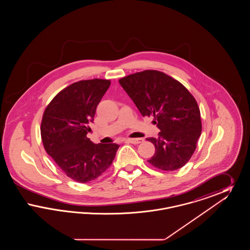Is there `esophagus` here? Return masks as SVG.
Listing matches in <instances>:
<instances>
[{"mask_svg": "<svg viewBox=\"0 0 250 250\" xmlns=\"http://www.w3.org/2000/svg\"><path fill=\"white\" fill-rule=\"evenodd\" d=\"M126 142L132 143V144H139V143H143V139H127Z\"/></svg>", "mask_w": 250, "mask_h": 250, "instance_id": "1", "label": "esophagus"}]
</instances>
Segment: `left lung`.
<instances>
[{"label":"left lung","instance_id":"obj_1","mask_svg":"<svg viewBox=\"0 0 250 250\" xmlns=\"http://www.w3.org/2000/svg\"><path fill=\"white\" fill-rule=\"evenodd\" d=\"M143 116H154L158 137L148 138L155 155L148 160L162 170H176L193 155L202 133L199 106L188 90L165 73L145 70L119 81Z\"/></svg>","mask_w":250,"mask_h":250}]
</instances>
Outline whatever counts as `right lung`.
Here are the masks:
<instances>
[{"mask_svg": "<svg viewBox=\"0 0 250 250\" xmlns=\"http://www.w3.org/2000/svg\"><path fill=\"white\" fill-rule=\"evenodd\" d=\"M107 80L81 81L62 90L46 107L41 138L48 155L74 181L88 183L111 165L119 145L95 144L87 138L96 107L107 92Z\"/></svg>", "mask_w": 250, "mask_h": 250, "instance_id": "obj_1", "label": "right lung"}]
</instances>
